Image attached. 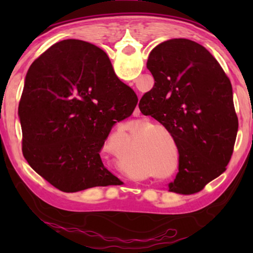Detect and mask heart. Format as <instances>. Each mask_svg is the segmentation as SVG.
<instances>
[{"instance_id":"1","label":"heart","mask_w":253,"mask_h":253,"mask_svg":"<svg viewBox=\"0 0 253 253\" xmlns=\"http://www.w3.org/2000/svg\"><path fill=\"white\" fill-rule=\"evenodd\" d=\"M155 130L164 131L166 135L170 137V132H169V130L168 129V128H165L164 126H161V125L149 126V127L144 128V129H142V130L138 132V137H142L145 134H149V132H153V131H155ZM158 139H160V138H158L157 136H155V134H149V136L147 137V144H149V146H151V145H153V144L155 145V144H157ZM161 169H164V168H162V164H161Z\"/></svg>"}]
</instances>
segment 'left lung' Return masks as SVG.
Returning <instances> with one entry per match:
<instances>
[{
  "label": "left lung",
  "instance_id": "8db88e82",
  "mask_svg": "<svg viewBox=\"0 0 253 253\" xmlns=\"http://www.w3.org/2000/svg\"><path fill=\"white\" fill-rule=\"evenodd\" d=\"M155 84L139 109L168 128L179 153L178 173L169 191L193 194L226 169L238 132L232 85L203 45L170 39L149 53Z\"/></svg>",
  "mask_w": 253,
  "mask_h": 253
}]
</instances>
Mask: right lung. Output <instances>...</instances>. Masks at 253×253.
<instances>
[{
    "instance_id": "add662e5",
    "label": "right lung",
    "mask_w": 253,
    "mask_h": 253,
    "mask_svg": "<svg viewBox=\"0 0 253 253\" xmlns=\"http://www.w3.org/2000/svg\"><path fill=\"white\" fill-rule=\"evenodd\" d=\"M138 102L115 75L107 54L63 40L30 66L19 105L22 152L29 165L67 193L117 185L99 153L111 128Z\"/></svg>"
}]
</instances>
